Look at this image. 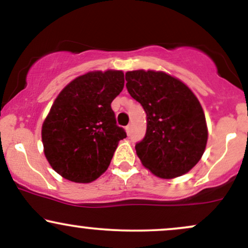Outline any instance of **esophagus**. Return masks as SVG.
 Here are the masks:
<instances>
[{
  "label": "esophagus",
  "mask_w": 248,
  "mask_h": 248,
  "mask_svg": "<svg viewBox=\"0 0 248 248\" xmlns=\"http://www.w3.org/2000/svg\"><path fill=\"white\" fill-rule=\"evenodd\" d=\"M126 130H127L128 135H130V134H132V132H133V126H132V124H128V126L126 127Z\"/></svg>",
  "instance_id": "1"
}]
</instances>
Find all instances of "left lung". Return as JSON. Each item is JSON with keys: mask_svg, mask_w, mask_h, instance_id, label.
Returning a JSON list of instances; mask_svg holds the SVG:
<instances>
[{"mask_svg": "<svg viewBox=\"0 0 248 248\" xmlns=\"http://www.w3.org/2000/svg\"><path fill=\"white\" fill-rule=\"evenodd\" d=\"M126 87L147 115L146 135L135 144L142 164L161 178L191 170L205 150L203 108L186 84L164 72L129 71Z\"/></svg>", "mask_w": 248, "mask_h": 248, "instance_id": "8db88e82", "label": "left lung"}]
</instances>
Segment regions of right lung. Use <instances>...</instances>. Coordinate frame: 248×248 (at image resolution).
<instances>
[{"label":"right lung","instance_id":"obj_1","mask_svg":"<svg viewBox=\"0 0 248 248\" xmlns=\"http://www.w3.org/2000/svg\"><path fill=\"white\" fill-rule=\"evenodd\" d=\"M124 85L122 71H98L76 78L57 96L42 141L51 167L64 178L90 183L107 170L119 141L127 138L110 106Z\"/></svg>","mask_w":248,"mask_h":248}]
</instances>
